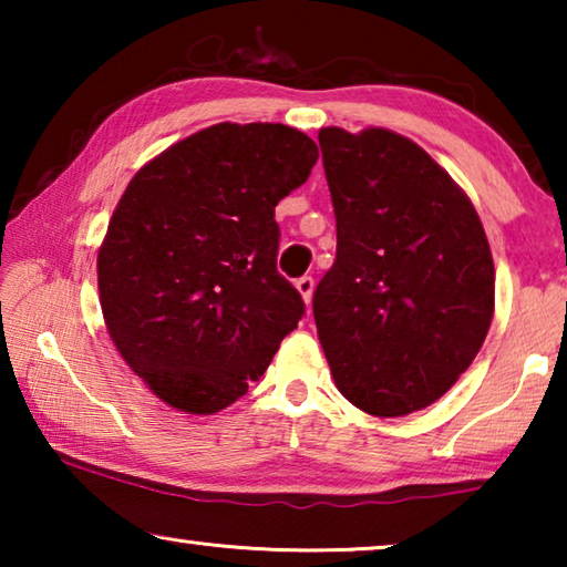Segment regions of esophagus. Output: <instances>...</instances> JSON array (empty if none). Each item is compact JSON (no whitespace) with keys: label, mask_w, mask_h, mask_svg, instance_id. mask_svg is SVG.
I'll return each mask as SVG.
<instances>
[{"label":"esophagus","mask_w":567,"mask_h":567,"mask_svg":"<svg viewBox=\"0 0 567 567\" xmlns=\"http://www.w3.org/2000/svg\"><path fill=\"white\" fill-rule=\"evenodd\" d=\"M295 287H297V292L302 295V300H305V302H310L312 290H315V280H312V277H310V275L297 277V280H295Z\"/></svg>","instance_id":"1"}]
</instances>
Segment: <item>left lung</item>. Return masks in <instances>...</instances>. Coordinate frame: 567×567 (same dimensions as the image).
Segmentation results:
<instances>
[{
  "instance_id": "8db88e82",
  "label": "left lung",
  "mask_w": 567,
  "mask_h": 567,
  "mask_svg": "<svg viewBox=\"0 0 567 567\" xmlns=\"http://www.w3.org/2000/svg\"><path fill=\"white\" fill-rule=\"evenodd\" d=\"M338 223L334 265L312 297L334 385L354 408L400 417L433 405L483 348L495 267L473 203L390 130H320Z\"/></svg>"
}]
</instances>
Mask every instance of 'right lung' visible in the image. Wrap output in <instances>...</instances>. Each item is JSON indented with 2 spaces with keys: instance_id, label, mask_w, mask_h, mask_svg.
I'll return each instance as SVG.
<instances>
[{
  "instance_id": "1",
  "label": "right lung",
  "mask_w": 567,
  "mask_h": 567,
  "mask_svg": "<svg viewBox=\"0 0 567 567\" xmlns=\"http://www.w3.org/2000/svg\"><path fill=\"white\" fill-rule=\"evenodd\" d=\"M318 157L287 124L219 122L124 189L97 255L102 315L124 362L169 408L233 405L302 320L300 292L277 272L275 207Z\"/></svg>"
}]
</instances>
